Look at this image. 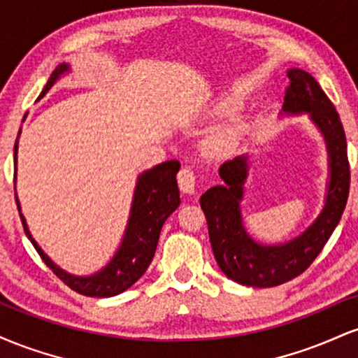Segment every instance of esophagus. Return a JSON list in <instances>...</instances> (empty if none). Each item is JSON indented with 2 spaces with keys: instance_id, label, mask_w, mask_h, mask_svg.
Returning <instances> with one entry per match:
<instances>
[{
  "instance_id": "34e87169",
  "label": "esophagus",
  "mask_w": 358,
  "mask_h": 358,
  "mask_svg": "<svg viewBox=\"0 0 358 358\" xmlns=\"http://www.w3.org/2000/svg\"><path fill=\"white\" fill-rule=\"evenodd\" d=\"M180 185V190L183 193H193L195 192V183H196V173L192 170L190 166H182V170L178 171L176 176Z\"/></svg>"
}]
</instances>
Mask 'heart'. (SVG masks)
Segmentation results:
<instances>
[{
	"label": "heart",
	"instance_id": "obj_1",
	"mask_svg": "<svg viewBox=\"0 0 358 358\" xmlns=\"http://www.w3.org/2000/svg\"><path fill=\"white\" fill-rule=\"evenodd\" d=\"M237 139V129L236 127H232V129H227L225 133H222L219 138H217L215 141V146L219 148V150H227V148H231L234 143H236Z\"/></svg>",
	"mask_w": 358,
	"mask_h": 358
}]
</instances>
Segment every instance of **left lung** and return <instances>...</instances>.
I'll list each match as a JSON object with an SVG mask.
<instances>
[{
	"instance_id": "left-lung-1",
	"label": "left lung",
	"mask_w": 358,
	"mask_h": 358,
	"mask_svg": "<svg viewBox=\"0 0 358 358\" xmlns=\"http://www.w3.org/2000/svg\"><path fill=\"white\" fill-rule=\"evenodd\" d=\"M291 84L285 97L286 113H310L323 131L330 153V187L323 212L305 234L282 245H261L242 227L239 200L248 176V156L220 166L225 185L212 187L200 196L217 264L232 281L244 286L273 287L291 281L310 268L322 252L345 210L350 190V163L345 131L334 102L310 73L299 69L287 72Z\"/></svg>"
}]
</instances>
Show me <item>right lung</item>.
I'll return each mask as SVG.
<instances>
[{"label":"right lung","instance_id":"right-lung-1","mask_svg":"<svg viewBox=\"0 0 358 358\" xmlns=\"http://www.w3.org/2000/svg\"><path fill=\"white\" fill-rule=\"evenodd\" d=\"M65 71H69L65 64L59 65L53 71L40 97L47 94V90L55 84V80ZM16 148H18V143H15V156ZM178 170L180 162L178 159H171V162H165L162 165L151 168L150 171H145V173L139 176L136 192H134L133 208H131L129 224H127L121 248H119L113 261L101 273L94 274V276H71V274L64 273L60 268H57L50 259L45 256V252L38 248V244L31 239L22 213H20V219H22L24 232L31 239V244H34L36 252L40 254L45 264L53 271V274L60 281H64L71 289L79 294H84V296H116V294L133 286L146 273L148 266L153 261L163 224L180 205V192L178 183H176ZM16 205H18V202H16Z\"/></svg>","mask_w":358,"mask_h":358}]
</instances>
